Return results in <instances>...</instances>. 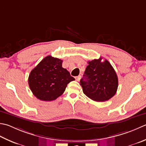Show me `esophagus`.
Here are the masks:
<instances>
[{
  "instance_id": "obj_1",
  "label": "esophagus",
  "mask_w": 146,
  "mask_h": 146,
  "mask_svg": "<svg viewBox=\"0 0 146 146\" xmlns=\"http://www.w3.org/2000/svg\"><path fill=\"white\" fill-rule=\"evenodd\" d=\"M80 78H81V76L80 75H78V76H77L75 77V79H76V81H79L80 80Z\"/></svg>"
}]
</instances>
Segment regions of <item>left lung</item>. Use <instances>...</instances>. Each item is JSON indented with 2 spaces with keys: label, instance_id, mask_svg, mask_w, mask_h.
Listing matches in <instances>:
<instances>
[{
  "label": "left lung",
  "instance_id": "obj_1",
  "mask_svg": "<svg viewBox=\"0 0 146 146\" xmlns=\"http://www.w3.org/2000/svg\"><path fill=\"white\" fill-rule=\"evenodd\" d=\"M102 58L88 61L80 85L88 98L97 102H103L115 96L118 86V79L112 66Z\"/></svg>",
  "mask_w": 146,
  "mask_h": 146
}]
</instances>
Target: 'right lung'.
Segmentation results:
<instances>
[{
    "label": "right lung",
    "instance_id": "right-lung-1",
    "mask_svg": "<svg viewBox=\"0 0 146 146\" xmlns=\"http://www.w3.org/2000/svg\"><path fill=\"white\" fill-rule=\"evenodd\" d=\"M62 61L51 56L43 59L28 77L30 90L37 99L51 101L61 96L75 78L62 67Z\"/></svg>",
    "mask_w": 146,
    "mask_h": 146
}]
</instances>
